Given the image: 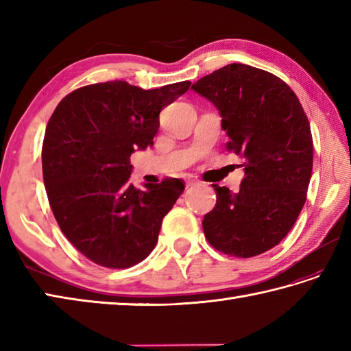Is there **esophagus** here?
I'll list each match as a JSON object with an SVG mask.
<instances>
[{
    "label": "esophagus",
    "instance_id": "34e87169",
    "mask_svg": "<svg viewBox=\"0 0 351 351\" xmlns=\"http://www.w3.org/2000/svg\"><path fill=\"white\" fill-rule=\"evenodd\" d=\"M196 184H197V181L190 180V181H187V187H193V185H196Z\"/></svg>",
    "mask_w": 351,
    "mask_h": 351
}]
</instances>
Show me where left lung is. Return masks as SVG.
I'll return each instance as SVG.
<instances>
[{
	"label": "left lung",
	"instance_id": "1",
	"mask_svg": "<svg viewBox=\"0 0 351 351\" xmlns=\"http://www.w3.org/2000/svg\"><path fill=\"white\" fill-rule=\"evenodd\" d=\"M191 88L219 110L226 149L241 156L245 175L237 193L213 185L206 240L230 256L261 255L287 237L306 202L314 155L308 117L287 83L249 64H228Z\"/></svg>",
	"mask_w": 351,
	"mask_h": 351
}]
</instances>
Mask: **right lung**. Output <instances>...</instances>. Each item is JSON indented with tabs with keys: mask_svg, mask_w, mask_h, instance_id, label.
Returning a JSON list of instances; mask_svg holds the SVG:
<instances>
[{
	"mask_svg": "<svg viewBox=\"0 0 351 351\" xmlns=\"http://www.w3.org/2000/svg\"><path fill=\"white\" fill-rule=\"evenodd\" d=\"M190 81L143 90L126 81L77 88L52 113L42 146L43 182L54 217L86 258L128 268L149 256L184 182H130L131 154L154 145L160 111Z\"/></svg>",
	"mask_w": 351,
	"mask_h": 351,
	"instance_id": "1",
	"label": "right lung"
}]
</instances>
